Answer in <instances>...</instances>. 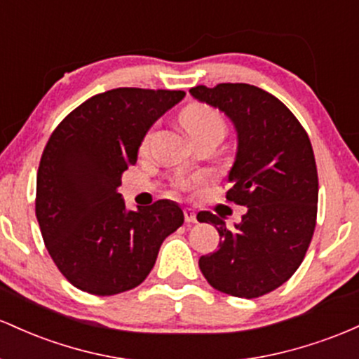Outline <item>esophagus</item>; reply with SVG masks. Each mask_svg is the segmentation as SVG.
Wrapping results in <instances>:
<instances>
[{
  "label": "esophagus",
  "mask_w": 359,
  "mask_h": 359,
  "mask_svg": "<svg viewBox=\"0 0 359 359\" xmlns=\"http://www.w3.org/2000/svg\"><path fill=\"white\" fill-rule=\"evenodd\" d=\"M184 220H187L188 224H195L196 222L195 210H191V208H184Z\"/></svg>",
  "instance_id": "esophagus-1"
}]
</instances>
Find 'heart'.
<instances>
[{"label": "heart", "instance_id": "heart-1", "mask_svg": "<svg viewBox=\"0 0 359 359\" xmlns=\"http://www.w3.org/2000/svg\"><path fill=\"white\" fill-rule=\"evenodd\" d=\"M181 123H183L184 130L188 134L196 135L203 134V132H220L224 134L225 123L224 118L217 110H213L208 104L201 103H191L181 111ZM191 181H180L181 188L190 187Z\"/></svg>", "mask_w": 359, "mask_h": 359}]
</instances>
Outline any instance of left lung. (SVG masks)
<instances>
[{"label":"left lung","instance_id":"left-lung-1","mask_svg":"<svg viewBox=\"0 0 359 359\" xmlns=\"http://www.w3.org/2000/svg\"><path fill=\"white\" fill-rule=\"evenodd\" d=\"M190 95L232 122L237 146L225 198L248 207L233 227L210 212L196 215L222 239L219 251L200 257V269L219 292L256 299L297 271L313 236L319 180L312 144L295 115L261 88L222 83Z\"/></svg>","mask_w":359,"mask_h":359}]
</instances>
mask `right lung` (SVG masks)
Wrapping results in <instances>:
<instances>
[{
  "label": "right lung",
  "mask_w": 359,
  "mask_h": 359,
  "mask_svg": "<svg viewBox=\"0 0 359 359\" xmlns=\"http://www.w3.org/2000/svg\"><path fill=\"white\" fill-rule=\"evenodd\" d=\"M184 91L116 88L72 110L43 149L35 213L55 266L76 288L108 297L146 280L184 215L176 201L127 208L116 188L149 128Z\"/></svg>",
  "instance_id": "add662e5"
}]
</instances>
